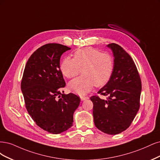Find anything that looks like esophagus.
Listing matches in <instances>:
<instances>
[{"label":"esophagus","instance_id":"1","mask_svg":"<svg viewBox=\"0 0 160 160\" xmlns=\"http://www.w3.org/2000/svg\"><path fill=\"white\" fill-rule=\"evenodd\" d=\"M88 98H89L88 97V96H80V99H81L82 101H84V100H87V99H88Z\"/></svg>","mask_w":160,"mask_h":160}]
</instances>
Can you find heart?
<instances>
[{"mask_svg":"<svg viewBox=\"0 0 160 160\" xmlns=\"http://www.w3.org/2000/svg\"><path fill=\"white\" fill-rule=\"evenodd\" d=\"M60 70L68 78L82 74L71 80L69 89L75 93L84 95L93 86L100 87L110 80L114 70V60L107 52L88 48L76 51L74 58L66 57L60 64Z\"/></svg>","mask_w":160,"mask_h":160,"instance_id":"b5f03b06","label":"heart"}]
</instances>
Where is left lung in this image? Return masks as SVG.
<instances>
[{"label":"left lung","instance_id":"8db88e82","mask_svg":"<svg viewBox=\"0 0 160 160\" xmlns=\"http://www.w3.org/2000/svg\"><path fill=\"white\" fill-rule=\"evenodd\" d=\"M114 56V70L106 85L97 95L90 97L93 102L95 126L110 135L120 133L130 127L140 106L142 82L136 66L131 56L120 45L111 43Z\"/></svg>","mask_w":160,"mask_h":160}]
</instances>
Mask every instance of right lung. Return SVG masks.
Returning a JSON list of instances; mask_svg holds the SVG:
<instances>
[{"instance_id": "add662e5", "label": "right lung", "mask_w": 160, "mask_h": 160, "mask_svg": "<svg viewBox=\"0 0 160 160\" xmlns=\"http://www.w3.org/2000/svg\"><path fill=\"white\" fill-rule=\"evenodd\" d=\"M70 49L56 43L38 48L28 60L21 81L29 115L36 124L53 134L72 126L74 112L80 102V98L73 93H61L66 83L60 68V59Z\"/></svg>"}]
</instances>
